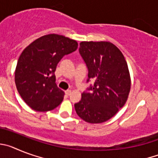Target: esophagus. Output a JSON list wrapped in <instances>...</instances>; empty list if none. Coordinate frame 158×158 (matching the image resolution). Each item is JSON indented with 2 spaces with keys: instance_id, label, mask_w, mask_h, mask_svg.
Masks as SVG:
<instances>
[{
  "instance_id": "1",
  "label": "esophagus",
  "mask_w": 158,
  "mask_h": 158,
  "mask_svg": "<svg viewBox=\"0 0 158 158\" xmlns=\"http://www.w3.org/2000/svg\"><path fill=\"white\" fill-rule=\"evenodd\" d=\"M65 94H66L67 96H69V95L71 94V90H70V89H68V90H66V91H65Z\"/></svg>"
}]
</instances>
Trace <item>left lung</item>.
<instances>
[{"mask_svg": "<svg viewBox=\"0 0 158 158\" xmlns=\"http://www.w3.org/2000/svg\"><path fill=\"white\" fill-rule=\"evenodd\" d=\"M79 53L88 69L87 83L74 104L77 115L90 123L108 120L125 104L131 89L127 63L121 52L109 42H81Z\"/></svg>", "mask_w": 158, "mask_h": 158, "instance_id": "8db88e82", "label": "left lung"}]
</instances>
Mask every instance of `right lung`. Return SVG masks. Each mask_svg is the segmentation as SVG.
<instances>
[{"mask_svg": "<svg viewBox=\"0 0 158 158\" xmlns=\"http://www.w3.org/2000/svg\"><path fill=\"white\" fill-rule=\"evenodd\" d=\"M77 48L75 40L51 34L40 37L23 50L16 65L15 82L31 108L48 111L62 103L64 93L55 83L54 72L60 60Z\"/></svg>", "mask_w": 158, "mask_h": 158, "instance_id": "right-lung-1", "label": "right lung"}]
</instances>
